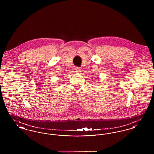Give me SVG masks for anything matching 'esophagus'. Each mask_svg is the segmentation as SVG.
I'll return each instance as SVG.
<instances>
[{
  "label": "esophagus",
  "mask_w": 154,
  "mask_h": 154,
  "mask_svg": "<svg viewBox=\"0 0 154 154\" xmlns=\"http://www.w3.org/2000/svg\"><path fill=\"white\" fill-rule=\"evenodd\" d=\"M80 67H75L74 68V70L76 73H79L80 72Z\"/></svg>",
  "instance_id": "34e87169"
}]
</instances>
